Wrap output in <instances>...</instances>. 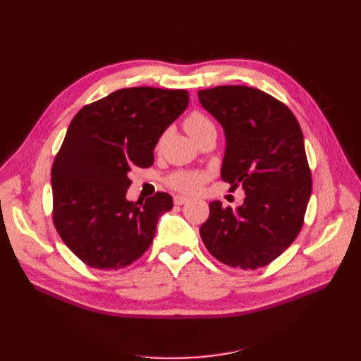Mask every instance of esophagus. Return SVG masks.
I'll return each instance as SVG.
<instances>
[{
    "instance_id": "34e87169",
    "label": "esophagus",
    "mask_w": 361,
    "mask_h": 361,
    "mask_svg": "<svg viewBox=\"0 0 361 361\" xmlns=\"http://www.w3.org/2000/svg\"><path fill=\"white\" fill-rule=\"evenodd\" d=\"M174 204H183V203H187L190 199L187 197V195H180V194H178V195H174Z\"/></svg>"
}]
</instances>
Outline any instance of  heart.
<instances>
[{
    "mask_svg": "<svg viewBox=\"0 0 361 361\" xmlns=\"http://www.w3.org/2000/svg\"><path fill=\"white\" fill-rule=\"evenodd\" d=\"M185 129L187 133L195 140L199 138L202 134H204L206 130L214 129V123L211 122V118H207L203 113L200 111H194L191 113L183 122ZM206 176L203 173H197V171H178L170 176L169 183L171 185L173 188H176L179 191H185V192H195L200 187L202 183L204 182Z\"/></svg>",
    "mask_w": 361,
    "mask_h": 361,
    "instance_id": "obj_1",
    "label": "heart"
}]
</instances>
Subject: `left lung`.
<instances>
[{
  "label": "left lung",
  "mask_w": 361,
  "mask_h": 361,
  "mask_svg": "<svg viewBox=\"0 0 361 361\" xmlns=\"http://www.w3.org/2000/svg\"><path fill=\"white\" fill-rule=\"evenodd\" d=\"M199 101L224 129L221 179L245 192L236 209L209 203L203 244L232 268L265 267L298 236L312 194L300 123L285 104L253 87H214L200 90Z\"/></svg>",
  "instance_id": "obj_1"
}]
</instances>
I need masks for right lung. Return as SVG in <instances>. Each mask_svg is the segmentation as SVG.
Masks as SVG:
<instances>
[{"mask_svg": "<svg viewBox=\"0 0 361 361\" xmlns=\"http://www.w3.org/2000/svg\"><path fill=\"white\" fill-rule=\"evenodd\" d=\"M187 90L130 87L82 106L52 164V220L85 265L120 269L146 253L167 192L129 202L128 173L150 167L159 137L188 106Z\"/></svg>", "mask_w": 361, "mask_h": 361, "instance_id": "right-lung-1", "label": "right lung"}]
</instances>
